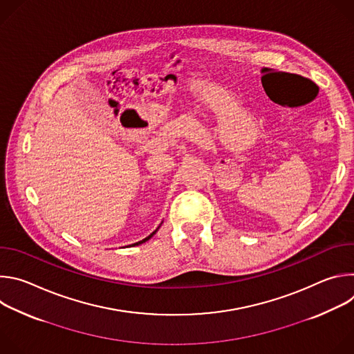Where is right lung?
<instances>
[{
  "label": "right lung",
  "mask_w": 354,
  "mask_h": 354,
  "mask_svg": "<svg viewBox=\"0 0 354 354\" xmlns=\"http://www.w3.org/2000/svg\"><path fill=\"white\" fill-rule=\"evenodd\" d=\"M156 232H157V230H156V231H154V232H153V234H151V235H148V236H147V238H144V239H142V241H140V242H136V243H133V245H140V243H142V242H145V241H148V239H149V238H151V236H153V235H154V234H156Z\"/></svg>",
  "instance_id": "1"
}]
</instances>
